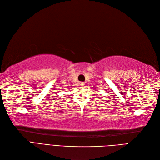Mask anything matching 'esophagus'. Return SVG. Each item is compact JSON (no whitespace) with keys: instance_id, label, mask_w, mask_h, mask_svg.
<instances>
[{"instance_id":"obj_1","label":"esophagus","mask_w":160,"mask_h":160,"mask_svg":"<svg viewBox=\"0 0 160 160\" xmlns=\"http://www.w3.org/2000/svg\"><path fill=\"white\" fill-rule=\"evenodd\" d=\"M81 87H83L84 85H85V83L84 82H80V84H79Z\"/></svg>"}]
</instances>
